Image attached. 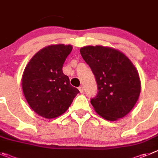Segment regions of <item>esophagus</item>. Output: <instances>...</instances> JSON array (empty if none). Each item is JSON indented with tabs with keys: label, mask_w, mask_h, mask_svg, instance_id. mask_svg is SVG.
Returning <instances> with one entry per match:
<instances>
[{
	"label": "esophagus",
	"mask_w": 158,
	"mask_h": 158,
	"mask_svg": "<svg viewBox=\"0 0 158 158\" xmlns=\"http://www.w3.org/2000/svg\"><path fill=\"white\" fill-rule=\"evenodd\" d=\"M79 92H80V93H82V92H83V87H82V86H79Z\"/></svg>",
	"instance_id": "obj_1"
}]
</instances>
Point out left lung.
Segmentation results:
<instances>
[{"label": "left lung", "instance_id": "8db88e82", "mask_svg": "<svg viewBox=\"0 0 158 158\" xmlns=\"http://www.w3.org/2000/svg\"><path fill=\"white\" fill-rule=\"evenodd\" d=\"M80 53L98 85V94L90 100L96 113L109 121L128 114L141 91L139 72L130 59L117 49L102 45L84 46Z\"/></svg>", "mask_w": 158, "mask_h": 158}]
</instances>
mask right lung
Wrapping results in <instances>:
<instances>
[{"instance_id": "1", "label": "right lung", "mask_w": 158, "mask_h": 158, "mask_svg": "<svg viewBox=\"0 0 158 158\" xmlns=\"http://www.w3.org/2000/svg\"><path fill=\"white\" fill-rule=\"evenodd\" d=\"M71 45H51L38 51L30 60L22 76L23 91L30 107L46 119L64 113L79 93L63 73Z\"/></svg>"}]
</instances>
